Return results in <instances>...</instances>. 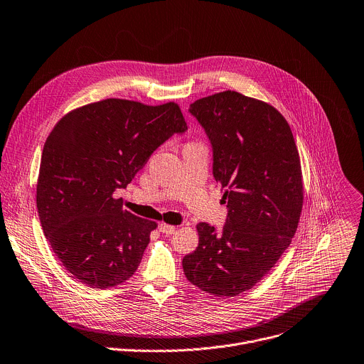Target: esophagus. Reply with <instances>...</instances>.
Wrapping results in <instances>:
<instances>
[{"mask_svg": "<svg viewBox=\"0 0 364 364\" xmlns=\"http://www.w3.org/2000/svg\"><path fill=\"white\" fill-rule=\"evenodd\" d=\"M158 229H159V232L161 233H164V235H172V233H175V230H176V228L175 226H172V225H166V223H161L159 226H158Z\"/></svg>", "mask_w": 364, "mask_h": 364, "instance_id": "obj_1", "label": "esophagus"}]
</instances>
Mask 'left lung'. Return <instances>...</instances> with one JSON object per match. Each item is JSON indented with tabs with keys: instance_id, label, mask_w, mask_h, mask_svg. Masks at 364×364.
<instances>
[{
	"instance_id": "left-lung-1",
	"label": "left lung",
	"mask_w": 364,
	"mask_h": 364,
	"mask_svg": "<svg viewBox=\"0 0 364 364\" xmlns=\"http://www.w3.org/2000/svg\"><path fill=\"white\" fill-rule=\"evenodd\" d=\"M212 146L223 191L222 230L196 226L199 245L182 260L188 280L219 297L252 289L296 233L303 205L300 159L289 124L269 104L235 91L191 104Z\"/></svg>"
}]
</instances>
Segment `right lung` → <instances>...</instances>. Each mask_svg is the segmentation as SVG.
Masks as SVG:
<instances>
[{"mask_svg": "<svg viewBox=\"0 0 364 364\" xmlns=\"http://www.w3.org/2000/svg\"><path fill=\"white\" fill-rule=\"evenodd\" d=\"M186 129L176 104L127 100L85 105L55 125L43 149L37 208L54 253L80 282L107 289L135 273L156 223L122 209L115 192Z\"/></svg>", "mask_w": 364, "mask_h": 364, "instance_id": "right-lung-1", "label": "right lung"}]
</instances>
